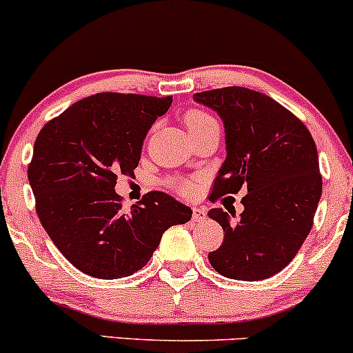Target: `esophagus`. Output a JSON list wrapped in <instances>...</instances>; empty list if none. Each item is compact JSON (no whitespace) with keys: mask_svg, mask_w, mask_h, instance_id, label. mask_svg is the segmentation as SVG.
Masks as SVG:
<instances>
[{"mask_svg":"<svg viewBox=\"0 0 353 353\" xmlns=\"http://www.w3.org/2000/svg\"><path fill=\"white\" fill-rule=\"evenodd\" d=\"M205 216H208V212H205V209L202 208H192V219L196 222H201L204 221Z\"/></svg>","mask_w":353,"mask_h":353,"instance_id":"esophagus-1","label":"esophagus"}]
</instances>
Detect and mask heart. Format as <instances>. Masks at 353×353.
<instances>
[{
    "label": "heart",
    "instance_id": "obj_1",
    "mask_svg": "<svg viewBox=\"0 0 353 353\" xmlns=\"http://www.w3.org/2000/svg\"><path fill=\"white\" fill-rule=\"evenodd\" d=\"M184 124L185 128H188L189 134H196V132H201L209 128H219L216 117L210 116L209 112L205 111H199V109H192V111H189L184 117ZM174 188H176L177 192L182 194V196H190V194H194V190L197 188V181L196 179L179 181L174 184Z\"/></svg>",
    "mask_w": 353,
    "mask_h": 353
}]
</instances>
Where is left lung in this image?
I'll use <instances>...</instances> for the list:
<instances>
[{
	"label": "left lung",
	"instance_id": "1",
	"mask_svg": "<svg viewBox=\"0 0 353 353\" xmlns=\"http://www.w3.org/2000/svg\"><path fill=\"white\" fill-rule=\"evenodd\" d=\"M194 101L221 116L225 157L210 199L244 189V212L236 224L210 209L224 229V242L209 262L236 281H262L289 265L309 236L322 176L309 129L289 109L254 89L229 86L196 92Z\"/></svg>",
	"mask_w": 353,
	"mask_h": 353
}]
</instances>
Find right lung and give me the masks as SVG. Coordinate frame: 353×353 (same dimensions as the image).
Here are the masks:
<instances>
[{"label": "right lung", "mask_w": 353, "mask_h": 353, "mask_svg": "<svg viewBox=\"0 0 353 353\" xmlns=\"http://www.w3.org/2000/svg\"><path fill=\"white\" fill-rule=\"evenodd\" d=\"M172 98L99 92L44 124L34 141L28 179L36 212L61 254L81 272L121 279L148 264L171 225L192 210L152 190L124 212L114 185L134 176L144 137Z\"/></svg>", "instance_id": "obj_1"}]
</instances>
